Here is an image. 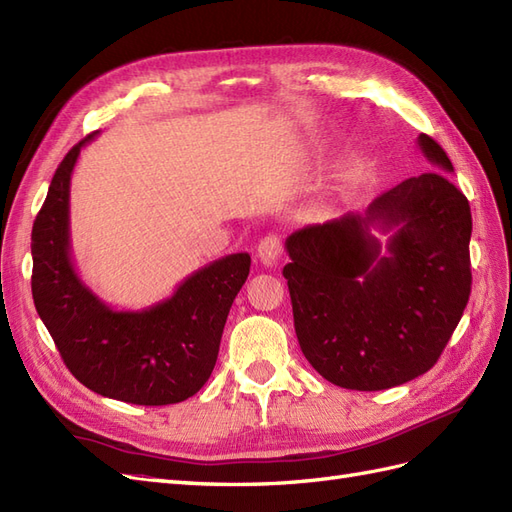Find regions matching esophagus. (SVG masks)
I'll return each mask as SVG.
<instances>
[{
  "instance_id": "esophagus-1",
  "label": "esophagus",
  "mask_w": 512,
  "mask_h": 512,
  "mask_svg": "<svg viewBox=\"0 0 512 512\" xmlns=\"http://www.w3.org/2000/svg\"><path fill=\"white\" fill-rule=\"evenodd\" d=\"M281 251H283L281 238H279V235H274V233H268L266 238H261L259 244H257V257H259L261 264L268 266V268L277 266V261L281 259Z\"/></svg>"
}]
</instances>
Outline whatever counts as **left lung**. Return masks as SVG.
Segmentation results:
<instances>
[{
  "mask_svg": "<svg viewBox=\"0 0 512 512\" xmlns=\"http://www.w3.org/2000/svg\"><path fill=\"white\" fill-rule=\"evenodd\" d=\"M432 170L404 179L350 212L285 240L283 268L300 350L344 389L381 391L437 363L471 292V209L454 166L419 134ZM376 228L390 235L376 241Z\"/></svg>",
  "mask_w": 512,
  "mask_h": 512,
  "instance_id": "8db88e82",
  "label": "left lung"
}]
</instances>
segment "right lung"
Returning a JSON list of instances; mask_svg holds the SVG:
<instances>
[{
	"label": "right lung",
	"mask_w": 512,
	"mask_h": 512,
	"mask_svg": "<svg viewBox=\"0 0 512 512\" xmlns=\"http://www.w3.org/2000/svg\"><path fill=\"white\" fill-rule=\"evenodd\" d=\"M95 134L64 155L34 220V305L62 361L88 389L142 406L183 402L212 376L222 329L251 270V255L212 261L151 307L119 311L103 303L75 270L69 218L73 168Z\"/></svg>",
	"instance_id": "obj_1"
}]
</instances>
